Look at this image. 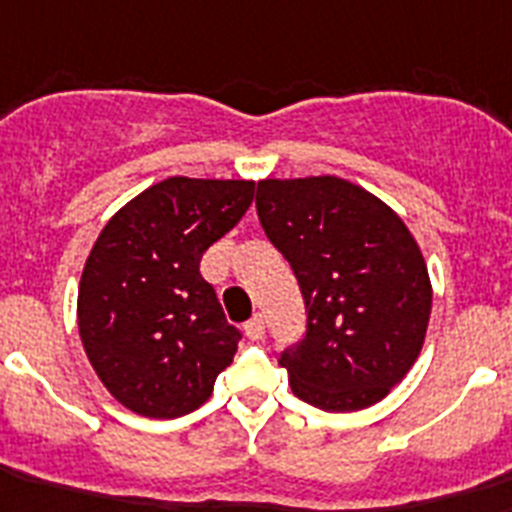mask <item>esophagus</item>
<instances>
[{
    "label": "esophagus",
    "instance_id": "esophagus-1",
    "mask_svg": "<svg viewBox=\"0 0 512 512\" xmlns=\"http://www.w3.org/2000/svg\"><path fill=\"white\" fill-rule=\"evenodd\" d=\"M264 329H266V324H264V316L261 314H256L253 316V319H248L246 322V335H248V340H261V337H264Z\"/></svg>",
    "mask_w": 512,
    "mask_h": 512
}]
</instances>
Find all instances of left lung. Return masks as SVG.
<instances>
[{"mask_svg": "<svg viewBox=\"0 0 512 512\" xmlns=\"http://www.w3.org/2000/svg\"><path fill=\"white\" fill-rule=\"evenodd\" d=\"M256 211L306 303V332L280 353L293 392L332 413L379 403L416 363L432 314L429 272L403 219L329 175L264 180Z\"/></svg>", "mask_w": 512, "mask_h": 512, "instance_id": "obj_1", "label": "left lung"}]
</instances>
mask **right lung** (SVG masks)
Instances as JSON below:
<instances>
[{
  "mask_svg": "<svg viewBox=\"0 0 512 512\" xmlns=\"http://www.w3.org/2000/svg\"><path fill=\"white\" fill-rule=\"evenodd\" d=\"M256 185L170 177L101 230L78 290L86 356L133 413L177 418L209 400L238 350L201 256L238 225Z\"/></svg>",
  "mask_w": 512,
  "mask_h": 512,
  "instance_id": "1",
  "label": "right lung"
}]
</instances>
